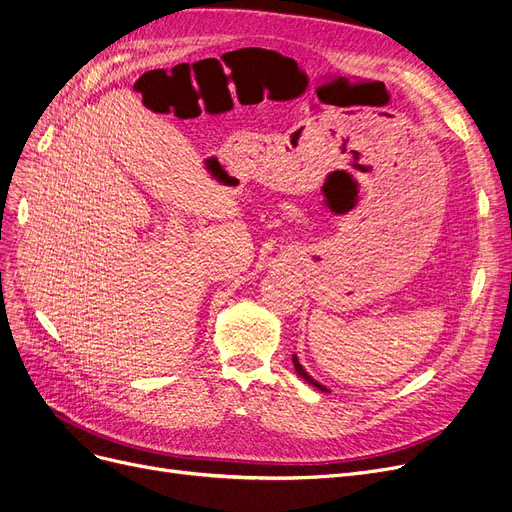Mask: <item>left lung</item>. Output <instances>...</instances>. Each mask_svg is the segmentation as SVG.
Listing matches in <instances>:
<instances>
[{
  "instance_id": "left-lung-1",
  "label": "left lung",
  "mask_w": 512,
  "mask_h": 512,
  "mask_svg": "<svg viewBox=\"0 0 512 512\" xmlns=\"http://www.w3.org/2000/svg\"><path fill=\"white\" fill-rule=\"evenodd\" d=\"M292 361H294V370H296V374L302 378V380H306V382H309V384H313L315 388H317V391H321V393H330V391H327V388L323 386V384H319L313 376H309V372H306L304 370V367L300 365V361H298V357L296 355H292Z\"/></svg>"
}]
</instances>
